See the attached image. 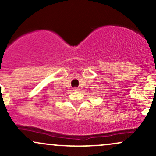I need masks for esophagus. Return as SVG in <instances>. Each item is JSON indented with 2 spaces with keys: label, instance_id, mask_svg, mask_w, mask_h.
<instances>
[{
  "label": "esophagus",
  "instance_id": "obj_1",
  "mask_svg": "<svg viewBox=\"0 0 156 156\" xmlns=\"http://www.w3.org/2000/svg\"><path fill=\"white\" fill-rule=\"evenodd\" d=\"M73 91H75V92H77V91H79V89L77 88V87H75V88H73Z\"/></svg>",
  "mask_w": 156,
  "mask_h": 156
}]
</instances>
